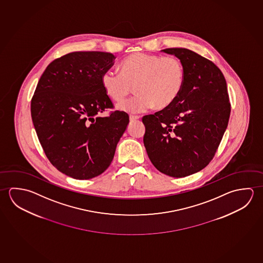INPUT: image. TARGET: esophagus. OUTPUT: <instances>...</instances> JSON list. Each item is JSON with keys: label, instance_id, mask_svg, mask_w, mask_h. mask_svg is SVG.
Here are the masks:
<instances>
[{"label": "esophagus", "instance_id": "34e87169", "mask_svg": "<svg viewBox=\"0 0 263 263\" xmlns=\"http://www.w3.org/2000/svg\"><path fill=\"white\" fill-rule=\"evenodd\" d=\"M139 119H140V117L139 116H133V115L129 116V121H130V122L136 121V120H138Z\"/></svg>", "mask_w": 263, "mask_h": 263}]
</instances>
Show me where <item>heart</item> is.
Returning a JSON list of instances; mask_svg holds the SVG:
<instances>
[{"label":"heart","mask_w":263,"mask_h":263,"mask_svg":"<svg viewBox=\"0 0 263 263\" xmlns=\"http://www.w3.org/2000/svg\"><path fill=\"white\" fill-rule=\"evenodd\" d=\"M118 68L120 75L111 71L103 73L101 85L115 102L123 101L134 86L137 95L119 105L122 111L138 113L154 106L165 109L178 99L184 86V67L174 56L135 52L123 59Z\"/></svg>","instance_id":"heart-1"}]
</instances>
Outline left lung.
<instances>
[{
    "label": "left lung",
    "mask_w": 263,
    "mask_h": 263,
    "mask_svg": "<svg viewBox=\"0 0 263 263\" xmlns=\"http://www.w3.org/2000/svg\"><path fill=\"white\" fill-rule=\"evenodd\" d=\"M162 51L180 60L185 82L170 107L143 117V143L156 170L183 178L203 170L214 158L231 106L224 76L213 62L191 49Z\"/></svg>",
    "instance_id": "8db88e82"
}]
</instances>
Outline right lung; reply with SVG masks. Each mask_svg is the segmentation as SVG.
Masks as SVG:
<instances>
[{
	"instance_id": "right-lung-1",
	"label": "right lung",
	"mask_w": 263,
	"mask_h": 263,
	"mask_svg": "<svg viewBox=\"0 0 263 263\" xmlns=\"http://www.w3.org/2000/svg\"><path fill=\"white\" fill-rule=\"evenodd\" d=\"M115 56L102 51H76L46 68L31 100L36 135L49 162L76 179H89L111 164L129 116L114 111L101 76Z\"/></svg>"
}]
</instances>
